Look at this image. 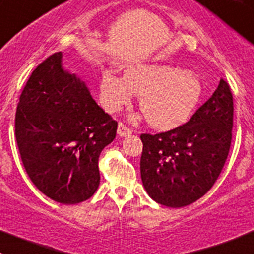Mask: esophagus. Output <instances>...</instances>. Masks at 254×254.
<instances>
[{"instance_id": "esophagus-1", "label": "esophagus", "mask_w": 254, "mask_h": 254, "mask_svg": "<svg viewBox=\"0 0 254 254\" xmlns=\"http://www.w3.org/2000/svg\"><path fill=\"white\" fill-rule=\"evenodd\" d=\"M131 132H132L131 129H129L127 125L123 124V123H119V125H118V134H119V135H120V136H129Z\"/></svg>"}]
</instances>
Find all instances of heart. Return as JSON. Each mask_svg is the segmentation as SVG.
Returning a JSON list of instances; mask_svg holds the SVG:
<instances>
[{
	"label": "heart",
	"instance_id": "1",
	"mask_svg": "<svg viewBox=\"0 0 254 254\" xmlns=\"http://www.w3.org/2000/svg\"><path fill=\"white\" fill-rule=\"evenodd\" d=\"M132 95L150 127L170 130L184 124L202 96V82L191 72L167 64H136L124 77L105 72L100 81V100L109 113L127 106Z\"/></svg>",
	"mask_w": 254,
	"mask_h": 254
}]
</instances>
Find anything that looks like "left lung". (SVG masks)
Masks as SVG:
<instances>
[{
	"label": "left lung",
	"mask_w": 254,
	"mask_h": 254,
	"mask_svg": "<svg viewBox=\"0 0 254 254\" xmlns=\"http://www.w3.org/2000/svg\"><path fill=\"white\" fill-rule=\"evenodd\" d=\"M233 95L220 79L218 88L186 124L159 134H141L140 175L158 204H192L215 184L232 143Z\"/></svg>",
	"instance_id": "left-lung-1"
}]
</instances>
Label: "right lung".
Returning <instances> with one entry per match:
<instances>
[{"label": "right lung", "mask_w": 254, "mask_h": 254, "mask_svg": "<svg viewBox=\"0 0 254 254\" xmlns=\"http://www.w3.org/2000/svg\"><path fill=\"white\" fill-rule=\"evenodd\" d=\"M62 57L52 54L31 73L16 110L15 135L33 184L52 200L73 205L99 187V157L115 139L118 123L83 81L63 69Z\"/></svg>", "instance_id": "right-lung-1"}]
</instances>
